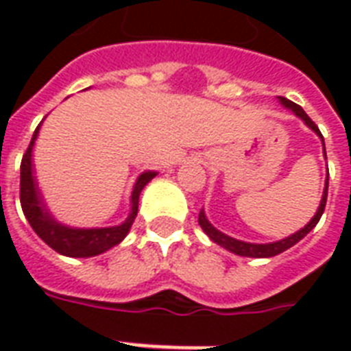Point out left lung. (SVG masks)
Returning <instances> with one entry per match:
<instances>
[{"mask_svg": "<svg viewBox=\"0 0 351 351\" xmlns=\"http://www.w3.org/2000/svg\"><path fill=\"white\" fill-rule=\"evenodd\" d=\"M278 100H280V104H282L284 107H288V109H291V111H293L297 117L302 118L306 125L310 127L311 131H315L317 134L321 136L322 145H324V138H322L321 131H319V127L315 125V121L311 120V118L306 114L302 107L297 106V104H293V101L288 100V98H282V96H278ZM324 154H326V147H324ZM328 176H330V173H328ZM328 176H326V186H324V193H322L321 206H319V209H317L315 217H313V219H311L310 222H308V224L302 228V230L297 231V233H293L291 237H288V239L278 240V242H271V244H250V242H242V240L231 239V237H228V234H224L222 231H219L217 228H213V226L209 224V220L206 219L204 211H200V213H198V224L202 226V230L206 231V234H208L209 239L213 240V242H217L219 245H222V247H226L228 251H231V253H234V255L255 256V258H269V256H275V255H278V253H282V251L289 250L291 245H295L297 242H299V240L304 239L306 234L310 233V231L317 226V222L321 220L322 213H324V208H326Z\"/></svg>", "mask_w": 351, "mask_h": 351, "instance_id": "obj_1", "label": "left lung"}]
</instances>
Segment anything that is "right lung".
<instances>
[{
	"label": "right lung",
	"mask_w": 351,
	"mask_h": 351,
	"mask_svg": "<svg viewBox=\"0 0 351 351\" xmlns=\"http://www.w3.org/2000/svg\"><path fill=\"white\" fill-rule=\"evenodd\" d=\"M40 125L36 127L29 147H27L23 158H21V175H19V202H21V209H23L29 224L32 226V230L45 244H49L52 250L65 256H78V258L95 256L120 244L121 240L125 239V234L129 233V230H131L134 219H136L140 193L145 187V184L156 176V173L154 171H145V173L138 176L134 189H132L131 213H129L123 224L114 226V228H96V230L67 228V226L56 222L51 217V213L47 211L45 204L40 197L38 184H36L34 176H32V145L36 142Z\"/></svg>",
	"instance_id": "obj_1"
}]
</instances>
